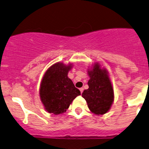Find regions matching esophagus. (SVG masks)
Instances as JSON below:
<instances>
[{"label": "esophagus", "instance_id": "esophagus-1", "mask_svg": "<svg viewBox=\"0 0 149 149\" xmlns=\"http://www.w3.org/2000/svg\"><path fill=\"white\" fill-rule=\"evenodd\" d=\"M79 90H80V93H83V90H84V89H83V88H80L79 89Z\"/></svg>", "mask_w": 149, "mask_h": 149}]
</instances>
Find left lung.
Listing matches in <instances>:
<instances>
[{
    "instance_id": "1",
    "label": "left lung",
    "mask_w": 149,
    "mask_h": 149,
    "mask_svg": "<svg viewBox=\"0 0 149 149\" xmlns=\"http://www.w3.org/2000/svg\"><path fill=\"white\" fill-rule=\"evenodd\" d=\"M90 76L88 85L82 97L86 100L90 111L96 115H103L111 107L114 100L113 89L106 69H102L99 63H95L88 70Z\"/></svg>"
}]
</instances>
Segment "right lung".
Segmentation results:
<instances>
[{
    "mask_svg": "<svg viewBox=\"0 0 149 149\" xmlns=\"http://www.w3.org/2000/svg\"><path fill=\"white\" fill-rule=\"evenodd\" d=\"M72 66V64L57 62L51 66L42 77L39 93L48 113L58 115L66 112L73 100L80 95V90L68 77Z\"/></svg>",
    "mask_w": 149,
    "mask_h": 149,
    "instance_id": "add662e5",
    "label": "right lung"
}]
</instances>
